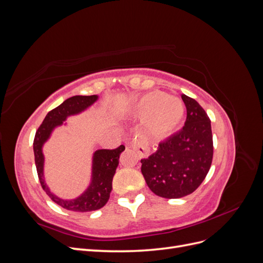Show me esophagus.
<instances>
[{"mask_svg": "<svg viewBox=\"0 0 263 263\" xmlns=\"http://www.w3.org/2000/svg\"><path fill=\"white\" fill-rule=\"evenodd\" d=\"M130 146H132V148L136 149L138 151V154L141 158H145V157L149 156L150 149L147 145V142L145 140H142L141 136H139V135H136V137H135L134 140L132 141Z\"/></svg>", "mask_w": 263, "mask_h": 263, "instance_id": "obj_1", "label": "esophagus"}]
</instances>
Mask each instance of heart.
Segmentation results:
<instances>
[{"label": "heart", "instance_id": "heart-1", "mask_svg": "<svg viewBox=\"0 0 263 263\" xmlns=\"http://www.w3.org/2000/svg\"><path fill=\"white\" fill-rule=\"evenodd\" d=\"M134 114L139 118L146 117V127L151 135L165 137L178 128L184 117L185 107L180 99L154 91L138 100Z\"/></svg>", "mask_w": 263, "mask_h": 263}]
</instances>
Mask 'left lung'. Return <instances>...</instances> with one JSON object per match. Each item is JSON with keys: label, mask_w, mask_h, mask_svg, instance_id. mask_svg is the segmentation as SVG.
I'll list each match as a JSON object with an SVG mask.
<instances>
[{"label": "left lung", "mask_w": 263, "mask_h": 263, "mask_svg": "<svg viewBox=\"0 0 263 263\" xmlns=\"http://www.w3.org/2000/svg\"><path fill=\"white\" fill-rule=\"evenodd\" d=\"M186 121L183 128L141 159V173L153 192L164 198L186 196L201 185L213 160L211 121L203 107L183 94Z\"/></svg>", "instance_id": "1"}]
</instances>
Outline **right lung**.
Segmentation results:
<instances>
[{"instance_id":"obj_1","label":"right lung","mask_w":263,"mask_h":263,"mask_svg":"<svg viewBox=\"0 0 263 263\" xmlns=\"http://www.w3.org/2000/svg\"><path fill=\"white\" fill-rule=\"evenodd\" d=\"M98 99V95H89V97L76 95V97L69 98L46 115L43 124L39 126L35 135V163L42 187L54 203L69 211L80 213L92 212L102 209L107 203L110 191H112L113 177L119 162V155L125 150V146L121 145L113 150L99 149L94 151L90 185L80 196L73 198V200H63V198L58 197L47 185L44 177L45 157L43 154V146L50 138L51 133L55 127L61 126L69 116L82 113L87 107L93 105Z\"/></svg>"}]
</instances>
